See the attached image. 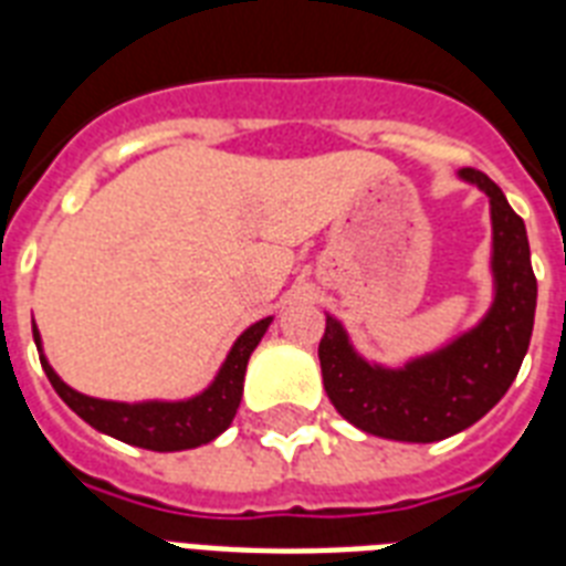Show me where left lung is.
<instances>
[{
    "instance_id": "left-lung-1",
    "label": "left lung",
    "mask_w": 566,
    "mask_h": 566,
    "mask_svg": "<svg viewBox=\"0 0 566 566\" xmlns=\"http://www.w3.org/2000/svg\"><path fill=\"white\" fill-rule=\"evenodd\" d=\"M458 179L488 196L491 208V305L482 319L438 349L402 364H378L355 349L335 314L319 340L323 385L355 429L402 443H434L479 422L500 402L528 353L535 328L537 282L526 222L484 172Z\"/></svg>"
}]
</instances>
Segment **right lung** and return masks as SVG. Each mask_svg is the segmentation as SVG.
I'll return each mask as SVG.
<instances>
[{
  "instance_id": "right-lung-1",
  "label": "right lung",
  "mask_w": 566,
  "mask_h": 566,
  "mask_svg": "<svg viewBox=\"0 0 566 566\" xmlns=\"http://www.w3.org/2000/svg\"><path fill=\"white\" fill-rule=\"evenodd\" d=\"M273 317H264L240 332L231 344L226 361L220 364L211 385L188 396V399H140V402H117V399H96V396L78 394L64 378L57 376L43 353L40 328L31 326L34 344H38L43 373L55 387V394L82 417L108 438H117L132 447L153 449V452H181L211 443L229 429L243 396V378H247L249 355L255 353L261 337L266 335Z\"/></svg>"
}]
</instances>
